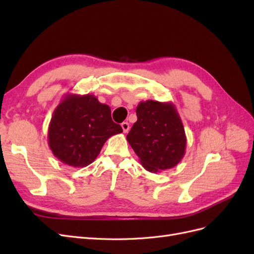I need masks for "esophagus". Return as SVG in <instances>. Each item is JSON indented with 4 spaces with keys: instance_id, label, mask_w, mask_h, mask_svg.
<instances>
[{
    "instance_id": "34e87169",
    "label": "esophagus",
    "mask_w": 254,
    "mask_h": 254,
    "mask_svg": "<svg viewBox=\"0 0 254 254\" xmlns=\"http://www.w3.org/2000/svg\"><path fill=\"white\" fill-rule=\"evenodd\" d=\"M122 128H123V131H124V133H127L128 131H129V124L127 122H124V123H122Z\"/></svg>"
}]
</instances>
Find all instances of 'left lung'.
Instances as JSON below:
<instances>
[{"mask_svg":"<svg viewBox=\"0 0 254 254\" xmlns=\"http://www.w3.org/2000/svg\"><path fill=\"white\" fill-rule=\"evenodd\" d=\"M135 112L137 121L126 139L143 167L159 173L176 166L186 155L187 135L175 105L149 99Z\"/></svg>","mask_w":254,"mask_h":254,"instance_id":"1","label":"left lung"}]
</instances>
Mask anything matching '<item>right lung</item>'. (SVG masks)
<instances>
[{"instance_id":"right-lung-1","label":"right lung","mask_w":254,"mask_h":254,"mask_svg":"<svg viewBox=\"0 0 254 254\" xmlns=\"http://www.w3.org/2000/svg\"><path fill=\"white\" fill-rule=\"evenodd\" d=\"M123 132L111 119L108 105L92 94L68 93L54 110L49 125V146L61 162L86 167L97 158L104 144Z\"/></svg>"}]
</instances>
